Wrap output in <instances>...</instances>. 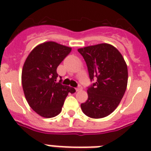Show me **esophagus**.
I'll return each instance as SVG.
<instances>
[{
  "label": "esophagus",
  "mask_w": 151,
  "mask_h": 151,
  "mask_svg": "<svg viewBox=\"0 0 151 151\" xmlns=\"http://www.w3.org/2000/svg\"><path fill=\"white\" fill-rule=\"evenodd\" d=\"M81 90H82V87H81V85H78V87L76 88V91H77V92H79Z\"/></svg>",
  "instance_id": "34e87169"
}]
</instances>
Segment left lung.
<instances>
[{"instance_id":"obj_1","label":"left lung","mask_w":151,"mask_h":151,"mask_svg":"<svg viewBox=\"0 0 151 151\" xmlns=\"http://www.w3.org/2000/svg\"><path fill=\"white\" fill-rule=\"evenodd\" d=\"M87 64L91 81L88 98L81 104L83 113L92 118L110 115L119 105L128 84V67L122 55L109 44L78 48Z\"/></svg>"}]
</instances>
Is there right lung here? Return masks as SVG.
Instances as JSON below:
<instances>
[{"mask_svg":"<svg viewBox=\"0 0 151 151\" xmlns=\"http://www.w3.org/2000/svg\"><path fill=\"white\" fill-rule=\"evenodd\" d=\"M70 52V47L47 41L36 46L25 61L22 89L29 106L41 117L57 116L68 93L76 92L73 88L62 85L61 80L57 82V67Z\"/></svg>","mask_w":151,"mask_h":151,"instance_id":"obj_1","label":"right lung"}]
</instances>
